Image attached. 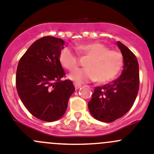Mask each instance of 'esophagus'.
Here are the masks:
<instances>
[{
    "label": "esophagus",
    "mask_w": 154,
    "mask_h": 154,
    "mask_svg": "<svg viewBox=\"0 0 154 154\" xmlns=\"http://www.w3.org/2000/svg\"><path fill=\"white\" fill-rule=\"evenodd\" d=\"M81 87V84H74V87H75L76 90H78L80 87Z\"/></svg>",
    "instance_id": "1"
}]
</instances>
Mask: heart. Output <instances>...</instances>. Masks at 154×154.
<instances>
[{"mask_svg":"<svg viewBox=\"0 0 154 154\" xmlns=\"http://www.w3.org/2000/svg\"><path fill=\"white\" fill-rule=\"evenodd\" d=\"M77 49L91 58L86 63L87 68L78 69L69 74L68 78L76 83L90 80H97L101 84L107 83L115 78L124 65V57L120 52L111 51L101 43L82 44ZM59 61L62 67L70 71L75 70L79 64L78 57L69 48L61 50Z\"/></svg>","mask_w":154,"mask_h":154,"instance_id":"1","label":"heart"}]
</instances>
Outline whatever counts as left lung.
I'll return each mask as SVG.
<instances>
[{
	"label": "left lung",
	"mask_w": 154,
	"mask_h": 154,
	"mask_svg": "<svg viewBox=\"0 0 154 154\" xmlns=\"http://www.w3.org/2000/svg\"><path fill=\"white\" fill-rule=\"evenodd\" d=\"M124 57L121 75L110 84L94 88L88 108L93 117L100 121L110 123L120 118L132 107L140 85L139 64L131 50L117 41Z\"/></svg>",
	"instance_id": "left-lung-1"
}]
</instances>
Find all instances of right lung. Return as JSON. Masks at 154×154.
<instances>
[{
  "label": "right lung",
  "mask_w": 154,
  "mask_h": 154,
  "mask_svg": "<svg viewBox=\"0 0 154 154\" xmlns=\"http://www.w3.org/2000/svg\"><path fill=\"white\" fill-rule=\"evenodd\" d=\"M64 41L47 36L30 45L19 60L16 87L22 103L33 116L52 122L67 110L75 91L71 80H61L65 72L59 61Z\"/></svg>",
  "instance_id": "1"
}]
</instances>
